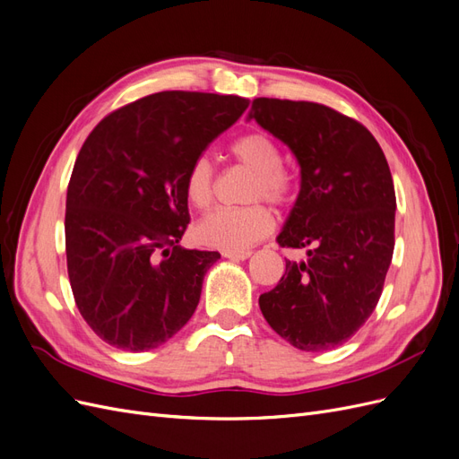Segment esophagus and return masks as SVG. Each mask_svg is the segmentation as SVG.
<instances>
[{
  "label": "esophagus",
  "instance_id": "1",
  "mask_svg": "<svg viewBox=\"0 0 459 459\" xmlns=\"http://www.w3.org/2000/svg\"><path fill=\"white\" fill-rule=\"evenodd\" d=\"M251 255H253L251 251H224L221 253V256L230 258V260H247Z\"/></svg>",
  "mask_w": 459,
  "mask_h": 459
}]
</instances>
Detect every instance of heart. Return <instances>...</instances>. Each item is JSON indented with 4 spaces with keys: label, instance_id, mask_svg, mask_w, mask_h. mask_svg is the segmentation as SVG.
<instances>
[{
    "label": "heart",
    "instance_id": "b5f03b06",
    "mask_svg": "<svg viewBox=\"0 0 459 459\" xmlns=\"http://www.w3.org/2000/svg\"><path fill=\"white\" fill-rule=\"evenodd\" d=\"M231 155L253 172L247 187V201L266 199L272 204H285L293 195V179L281 169V151L270 135L253 132L231 145ZM186 199L191 206L206 208L214 195V166L206 155L191 162L184 182ZM275 226L273 214L262 203L238 208H216L203 216L193 235L211 248L247 251L266 238Z\"/></svg>",
    "mask_w": 459,
    "mask_h": 459
}]
</instances>
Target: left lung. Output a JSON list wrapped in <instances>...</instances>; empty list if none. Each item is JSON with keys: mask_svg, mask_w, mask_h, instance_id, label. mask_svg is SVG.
Segmentation results:
<instances>
[{"mask_svg": "<svg viewBox=\"0 0 459 459\" xmlns=\"http://www.w3.org/2000/svg\"><path fill=\"white\" fill-rule=\"evenodd\" d=\"M283 142L300 191L277 243L308 248L258 304L270 327L307 352L349 341L383 293L394 251L396 195L377 140L325 105L258 97L248 120Z\"/></svg>", "mask_w": 459, "mask_h": 459, "instance_id": "left-lung-1", "label": "left lung"}]
</instances>
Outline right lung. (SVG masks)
I'll list each match as a JSON object with an SVG mask.
<instances>
[{"label": "right lung", "instance_id": "1", "mask_svg": "<svg viewBox=\"0 0 459 459\" xmlns=\"http://www.w3.org/2000/svg\"><path fill=\"white\" fill-rule=\"evenodd\" d=\"M239 95L160 91L105 117L66 191V268L76 307L110 346L157 349L195 312L214 251H189L191 162L245 113Z\"/></svg>", "mask_w": 459, "mask_h": 459}]
</instances>
